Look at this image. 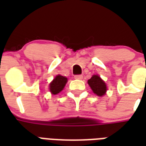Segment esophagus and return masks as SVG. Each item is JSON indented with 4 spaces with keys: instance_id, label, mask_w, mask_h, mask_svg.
<instances>
[{
    "instance_id": "1",
    "label": "esophagus",
    "mask_w": 146,
    "mask_h": 146,
    "mask_svg": "<svg viewBox=\"0 0 146 146\" xmlns=\"http://www.w3.org/2000/svg\"><path fill=\"white\" fill-rule=\"evenodd\" d=\"M74 78H75L76 80H82V78H83V76H82V75H76L75 76H74Z\"/></svg>"
}]
</instances>
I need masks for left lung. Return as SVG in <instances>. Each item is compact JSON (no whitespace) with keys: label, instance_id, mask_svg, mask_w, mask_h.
<instances>
[{"label":"left lung","instance_id":"1","mask_svg":"<svg viewBox=\"0 0 146 146\" xmlns=\"http://www.w3.org/2000/svg\"><path fill=\"white\" fill-rule=\"evenodd\" d=\"M88 84L91 87L92 90L98 96H104L107 91V86L104 80H102L98 75H93L90 80H88Z\"/></svg>","mask_w":146,"mask_h":146}]
</instances>
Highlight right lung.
I'll list each match as a JSON object with an SVG mask.
<instances>
[{"label":"right lung","mask_w":146,"mask_h":146,"mask_svg":"<svg viewBox=\"0 0 146 146\" xmlns=\"http://www.w3.org/2000/svg\"><path fill=\"white\" fill-rule=\"evenodd\" d=\"M67 82V78L63 76L57 75L56 77L53 80V81L50 83V92L53 95H56L64 89L65 85Z\"/></svg>","instance_id":"obj_1"}]
</instances>
